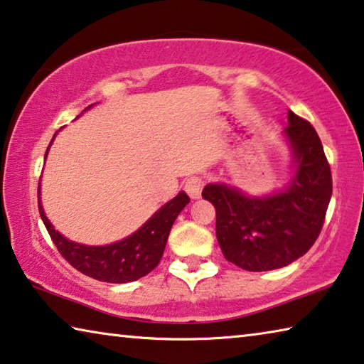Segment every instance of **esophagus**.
Listing matches in <instances>:
<instances>
[{
  "label": "esophagus",
  "mask_w": 364,
  "mask_h": 364,
  "mask_svg": "<svg viewBox=\"0 0 364 364\" xmlns=\"http://www.w3.org/2000/svg\"><path fill=\"white\" fill-rule=\"evenodd\" d=\"M202 188H204V181H202V178H199V176H191L186 181V184H184L186 193L189 194L191 199H194V200L200 199Z\"/></svg>",
  "instance_id": "esophagus-1"
}]
</instances>
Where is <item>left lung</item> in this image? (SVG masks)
<instances>
[{"mask_svg": "<svg viewBox=\"0 0 364 364\" xmlns=\"http://www.w3.org/2000/svg\"><path fill=\"white\" fill-rule=\"evenodd\" d=\"M282 132L291 149L289 181L278 191L250 196L226 183H208L204 199L217 210V239L228 262L247 271L287 267L305 255L321 231L332 178L318 133L289 110Z\"/></svg>", "mask_w": 364, "mask_h": 364, "instance_id": "8db88e82", "label": "left lung"}]
</instances>
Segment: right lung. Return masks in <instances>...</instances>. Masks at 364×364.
I'll list each match as a JSON object with an SVG mask.
<instances>
[{"label":"right lung","mask_w":364,"mask_h":364,"mask_svg":"<svg viewBox=\"0 0 364 364\" xmlns=\"http://www.w3.org/2000/svg\"><path fill=\"white\" fill-rule=\"evenodd\" d=\"M93 106L86 107L85 110ZM56 134L58 132L54 133L51 143L48 146L45 160ZM188 204V194L184 191H180L176 197L160 207L146 223L141 225L130 236L106 245H88L70 241L64 234L54 230V226L48 220L45 208H43L41 204V181L38 184L40 217L43 223H45L53 242L56 244L58 250L60 252V255L73 268H77L80 273L97 281L115 282V284L136 281L147 273H151L157 267L160 258L164 255L165 245H167L171 226H173L176 217Z\"/></svg>","instance_id":"1"}]
</instances>
